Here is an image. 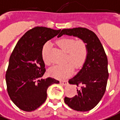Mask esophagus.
Segmentation results:
<instances>
[{"label": "esophagus", "mask_w": 120, "mask_h": 120, "mask_svg": "<svg viewBox=\"0 0 120 120\" xmlns=\"http://www.w3.org/2000/svg\"><path fill=\"white\" fill-rule=\"evenodd\" d=\"M60 83L63 84V85H66V84H68V80H61L60 81Z\"/></svg>", "instance_id": "34e87169"}]
</instances>
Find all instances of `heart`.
Segmentation results:
<instances>
[{
    "label": "heart",
    "mask_w": 120,
    "mask_h": 120,
    "mask_svg": "<svg viewBox=\"0 0 120 120\" xmlns=\"http://www.w3.org/2000/svg\"><path fill=\"white\" fill-rule=\"evenodd\" d=\"M57 45L66 52L65 64L56 66L49 70V75L58 79H62L70 76L75 68L80 69L86 62L88 56V47L82 40H75L72 38H62L56 41ZM51 43H45L41 49V58L47 66L51 64L49 58Z\"/></svg>",
    "instance_id": "heart-1"
}]
</instances>
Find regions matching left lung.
I'll return each instance as SVG.
<instances>
[{
    "mask_svg": "<svg viewBox=\"0 0 120 120\" xmlns=\"http://www.w3.org/2000/svg\"><path fill=\"white\" fill-rule=\"evenodd\" d=\"M64 34L79 38L88 47V56L82 68L69 80V83L77 86V94L65 97L64 101L75 110L88 111L99 103L106 91L109 78L107 54L96 34L88 28L63 29L59 36Z\"/></svg>",
    "mask_w": 120,
    "mask_h": 120,
    "instance_id": "1",
    "label": "left lung"
}]
</instances>
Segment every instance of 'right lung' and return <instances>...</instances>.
<instances>
[{
	"mask_svg": "<svg viewBox=\"0 0 120 120\" xmlns=\"http://www.w3.org/2000/svg\"><path fill=\"white\" fill-rule=\"evenodd\" d=\"M60 30L34 27L21 38L11 52L6 73L7 91L20 109L26 112L37 109L45 101L49 86L59 83L54 78L41 79L46 71L41 49Z\"/></svg>",
	"mask_w": 120,
	"mask_h": 120,
	"instance_id": "obj_1",
	"label": "right lung"
}]
</instances>
